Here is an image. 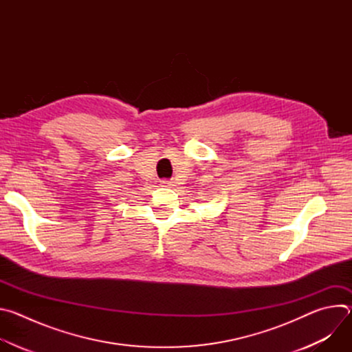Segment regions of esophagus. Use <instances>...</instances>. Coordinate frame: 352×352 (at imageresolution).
<instances>
[{
    "label": "esophagus",
    "instance_id": "1",
    "mask_svg": "<svg viewBox=\"0 0 352 352\" xmlns=\"http://www.w3.org/2000/svg\"><path fill=\"white\" fill-rule=\"evenodd\" d=\"M162 185H163V186H171L173 182L168 181V179H163V181H162Z\"/></svg>",
    "mask_w": 352,
    "mask_h": 352
}]
</instances>
